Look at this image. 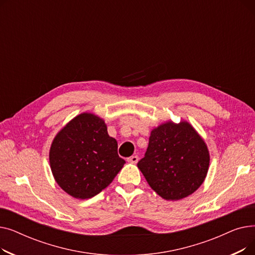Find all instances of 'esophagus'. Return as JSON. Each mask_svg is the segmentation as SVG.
Wrapping results in <instances>:
<instances>
[{"label":"esophagus","instance_id":"esophagus-1","mask_svg":"<svg viewBox=\"0 0 255 255\" xmlns=\"http://www.w3.org/2000/svg\"><path fill=\"white\" fill-rule=\"evenodd\" d=\"M138 156L137 155H133V156H131V157H129L128 159H127V161L128 162H130V163H137V161H138Z\"/></svg>","mask_w":255,"mask_h":255}]
</instances>
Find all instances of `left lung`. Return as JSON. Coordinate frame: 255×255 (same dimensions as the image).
<instances>
[{
  "label": "left lung",
  "instance_id": "1",
  "mask_svg": "<svg viewBox=\"0 0 255 255\" xmlns=\"http://www.w3.org/2000/svg\"><path fill=\"white\" fill-rule=\"evenodd\" d=\"M209 163L207 145L193 127L187 122H168L151 132L148 149L137 167L160 196L178 200L199 188Z\"/></svg>",
  "mask_w": 255,
  "mask_h": 255
}]
</instances>
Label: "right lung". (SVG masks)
<instances>
[{"label": "right lung", "mask_w": 255, "mask_h": 255, "mask_svg": "<svg viewBox=\"0 0 255 255\" xmlns=\"http://www.w3.org/2000/svg\"><path fill=\"white\" fill-rule=\"evenodd\" d=\"M52 175L61 188L87 199L109 186L126 163L118 155V142L107 133L104 121L82 114L53 139L49 152Z\"/></svg>", "instance_id": "right-lung-1"}]
</instances>
